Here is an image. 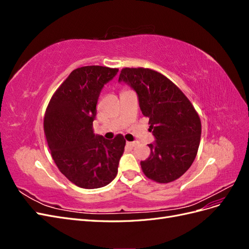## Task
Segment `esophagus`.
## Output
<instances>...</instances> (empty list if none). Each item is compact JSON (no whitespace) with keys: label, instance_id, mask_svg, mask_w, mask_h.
I'll return each mask as SVG.
<instances>
[{"label":"esophagus","instance_id":"esophagus-1","mask_svg":"<svg viewBox=\"0 0 249 249\" xmlns=\"http://www.w3.org/2000/svg\"><path fill=\"white\" fill-rule=\"evenodd\" d=\"M137 144H138L137 141H133V142H129V141H127V142H126V145L130 146V147H134V146H136Z\"/></svg>","mask_w":249,"mask_h":249}]
</instances>
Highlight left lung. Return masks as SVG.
Returning <instances> with one entry per match:
<instances>
[{
  "instance_id": "1",
  "label": "left lung",
  "mask_w": 249,
  "mask_h": 249,
  "mask_svg": "<svg viewBox=\"0 0 249 249\" xmlns=\"http://www.w3.org/2000/svg\"><path fill=\"white\" fill-rule=\"evenodd\" d=\"M118 81L136 91L156 138L148 144L149 157L140 162L143 173L160 184L178 179L190 168L198 150L201 123L196 110L175 83L154 70L124 67Z\"/></svg>"
}]
</instances>
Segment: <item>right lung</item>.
<instances>
[{"mask_svg":"<svg viewBox=\"0 0 249 249\" xmlns=\"http://www.w3.org/2000/svg\"><path fill=\"white\" fill-rule=\"evenodd\" d=\"M118 69L89 65L72 71L53 94L43 130L53 160L65 178L84 189L111 183L117 175L125 140H112L93 133L96 104L104 85Z\"/></svg>","mask_w":249,"mask_h":249,"instance_id":"right-lung-1","label":"right lung"}]
</instances>
